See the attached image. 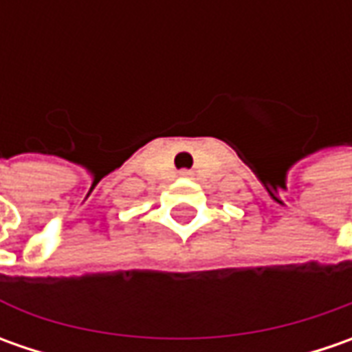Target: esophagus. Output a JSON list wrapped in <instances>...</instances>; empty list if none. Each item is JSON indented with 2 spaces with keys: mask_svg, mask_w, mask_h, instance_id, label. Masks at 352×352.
Wrapping results in <instances>:
<instances>
[{
  "mask_svg": "<svg viewBox=\"0 0 352 352\" xmlns=\"http://www.w3.org/2000/svg\"><path fill=\"white\" fill-rule=\"evenodd\" d=\"M180 176H186V178H188V176H192V172H190V170H180Z\"/></svg>",
  "mask_w": 352,
  "mask_h": 352,
  "instance_id": "34e87169",
  "label": "esophagus"
}]
</instances>
